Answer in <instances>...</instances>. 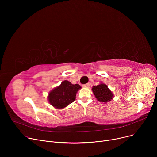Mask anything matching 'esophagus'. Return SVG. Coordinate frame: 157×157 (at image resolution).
Instances as JSON below:
<instances>
[{"instance_id": "34e87169", "label": "esophagus", "mask_w": 157, "mask_h": 157, "mask_svg": "<svg viewBox=\"0 0 157 157\" xmlns=\"http://www.w3.org/2000/svg\"><path fill=\"white\" fill-rule=\"evenodd\" d=\"M83 87H85V88H88V87L90 86V84H89V83H86V84L83 85Z\"/></svg>"}]
</instances>
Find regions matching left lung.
<instances>
[{
    "instance_id": "left-lung-1",
    "label": "left lung",
    "mask_w": 157,
    "mask_h": 157,
    "mask_svg": "<svg viewBox=\"0 0 157 157\" xmlns=\"http://www.w3.org/2000/svg\"><path fill=\"white\" fill-rule=\"evenodd\" d=\"M92 91L97 99L101 102H108L111 101L113 95L105 84H101L94 86Z\"/></svg>"
}]
</instances>
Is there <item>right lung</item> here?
I'll return each instance as SVG.
<instances>
[{"mask_svg":"<svg viewBox=\"0 0 157 157\" xmlns=\"http://www.w3.org/2000/svg\"><path fill=\"white\" fill-rule=\"evenodd\" d=\"M80 88L78 84L72 85L68 81H63L59 86L49 92V102L55 108L62 109L75 101L76 94Z\"/></svg>","mask_w":157,"mask_h":157,"instance_id":"obj_1","label":"right lung"}]
</instances>
